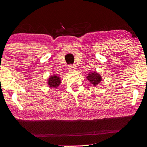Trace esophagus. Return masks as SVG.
<instances>
[{
    "label": "esophagus",
    "instance_id": "1",
    "mask_svg": "<svg viewBox=\"0 0 147 147\" xmlns=\"http://www.w3.org/2000/svg\"><path fill=\"white\" fill-rule=\"evenodd\" d=\"M67 68H68L69 71H74V70H76V66H73V65H69Z\"/></svg>",
    "mask_w": 147,
    "mask_h": 147
}]
</instances>
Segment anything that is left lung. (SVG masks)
Wrapping results in <instances>:
<instances>
[{
	"instance_id": "left-lung-1",
	"label": "left lung",
	"mask_w": 147,
	"mask_h": 147,
	"mask_svg": "<svg viewBox=\"0 0 147 147\" xmlns=\"http://www.w3.org/2000/svg\"><path fill=\"white\" fill-rule=\"evenodd\" d=\"M87 79L92 83V85H94V86H96V85H98V83L100 82L101 80H102V78H101L100 74L96 73V72L88 74Z\"/></svg>"
}]
</instances>
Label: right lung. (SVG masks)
<instances>
[{
    "label": "right lung",
    "instance_id": "1",
    "mask_svg": "<svg viewBox=\"0 0 147 147\" xmlns=\"http://www.w3.org/2000/svg\"><path fill=\"white\" fill-rule=\"evenodd\" d=\"M61 83L60 78L56 76H51L49 79L48 84L51 88H56L59 86Z\"/></svg>",
    "mask_w": 147,
    "mask_h": 147
}]
</instances>
